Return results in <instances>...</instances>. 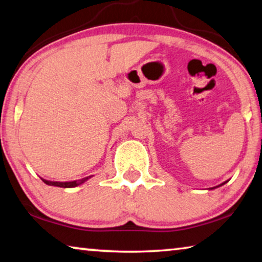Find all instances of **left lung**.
I'll return each instance as SVG.
<instances>
[{
  "mask_svg": "<svg viewBox=\"0 0 262 262\" xmlns=\"http://www.w3.org/2000/svg\"><path fill=\"white\" fill-rule=\"evenodd\" d=\"M226 182H227V181H226ZM226 182H224V183H222L221 185H217V186H214V188H211V190H212V189H215V188H218V186H222L223 184H225V183H226Z\"/></svg>",
  "mask_w": 262,
  "mask_h": 262,
  "instance_id": "obj_1",
  "label": "left lung"
}]
</instances>
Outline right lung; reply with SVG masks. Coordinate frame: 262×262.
I'll use <instances>...</instances> for the list:
<instances>
[{
  "label": "right lung",
  "instance_id": "obj_1",
  "mask_svg": "<svg viewBox=\"0 0 262 262\" xmlns=\"http://www.w3.org/2000/svg\"><path fill=\"white\" fill-rule=\"evenodd\" d=\"M92 176H87L81 178V180H77V181H71V182H53V181H47V180H43V182L45 184L48 185H52V186H59V188H76V186L80 185L82 183H85L87 180H90V178Z\"/></svg>",
  "mask_w": 262,
  "mask_h": 262
}]
</instances>
